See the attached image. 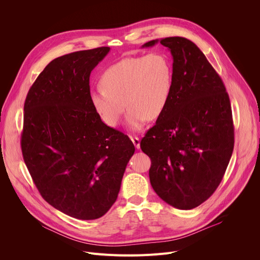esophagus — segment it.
<instances>
[{
    "label": "esophagus",
    "mask_w": 260,
    "mask_h": 260,
    "mask_svg": "<svg viewBox=\"0 0 260 260\" xmlns=\"http://www.w3.org/2000/svg\"><path fill=\"white\" fill-rule=\"evenodd\" d=\"M131 140H132L133 144L135 145L137 149H139V148H140V139L138 137H131Z\"/></svg>",
    "instance_id": "34e87169"
}]
</instances>
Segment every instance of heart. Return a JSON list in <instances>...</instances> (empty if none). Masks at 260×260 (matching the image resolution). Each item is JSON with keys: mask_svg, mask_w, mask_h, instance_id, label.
I'll use <instances>...</instances> for the list:
<instances>
[{"mask_svg": "<svg viewBox=\"0 0 260 260\" xmlns=\"http://www.w3.org/2000/svg\"><path fill=\"white\" fill-rule=\"evenodd\" d=\"M173 76V64L166 53L126 57L103 73L102 87L89 92L90 103L108 126L119 123L126 105L127 126L140 131L147 118L154 120L164 113L172 93Z\"/></svg>", "mask_w": 260, "mask_h": 260, "instance_id": "b5f03b06", "label": "heart"}]
</instances>
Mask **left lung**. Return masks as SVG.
<instances>
[{
  "mask_svg": "<svg viewBox=\"0 0 260 260\" xmlns=\"http://www.w3.org/2000/svg\"><path fill=\"white\" fill-rule=\"evenodd\" d=\"M159 42L173 56V88L141 149L151 159L156 194L177 209L190 210L214 193L229 166L235 144L232 107L223 81L193 42L182 37Z\"/></svg>",
  "mask_w": 260,
  "mask_h": 260,
  "instance_id": "obj_1",
  "label": "left lung"
}]
</instances>
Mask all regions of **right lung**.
I'll use <instances>...</instances> for the list:
<instances>
[{"label": "right lung", "instance_id": "1", "mask_svg": "<svg viewBox=\"0 0 260 260\" xmlns=\"http://www.w3.org/2000/svg\"><path fill=\"white\" fill-rule=\"evenodd\" d=\"M110 47L72 52L50 61L30 86L21 151L42 198L81 220L105 215L118 197L135 146L106 125L89 99V76Z\"/></svg>", "mask_w": 260, "mask_h": 260}]
</instances>
